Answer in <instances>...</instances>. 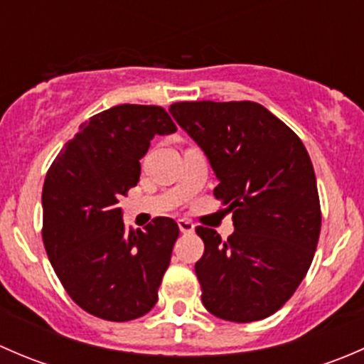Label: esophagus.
<instances>
[{
    "instance_id": "34e87169",
    "label": "esophagus",
    "mask_w": 364,
    "mask_h": 364,
    "mask_svg": "<svg viewBox=\"0 0 364 364\" xmlns=\"http://www.w3.org/2000/svg\"><path fill=\"white\" fill-rule=\"evenodd\" d=\"M178 227H179V230H181L183 234H192L193 229H196V225H193L190 220H185V218L178 220Z\"/></svg>"
}]
</instances>
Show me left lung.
<instances>
[{"instance_id": "1", "label": "left lung", "mask_w": 364, "mask_h": 364, "mask_svg": "<svg viewBox=\"0 0 364 364\" xmlns=\"http://www.w3.org/2000/svg\"><path fill=\"white\" fill-rule=\"evenodd\" d=\"M204 149L215 197L232 213L222 241L199 225L204 255L196 264L205 310L230 322H253L280 310L314 260L321 200L314 165L294 132L255 102H178L168 107Z\"/></svg>"}]
</instances>
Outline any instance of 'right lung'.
<instances>
[{
    "mask_svg": "<svg viewBox=\"0 0 364 364\" xmlns=\"http://www.w3.org/2000/svg\"><path fill=\"white\" fill-rule=\"evenodd\" d=\"M176 130L159 105H116L84 121L47 171L43 247L68 296L95 317L134 321L159 299L178 223L159 216L128 230L117 203L139 183L149 141Z\"/></svg>",
    "mask_w": 364,
    "mask_h": 364,
    "instance_id": "1",
    "label": "right lung"
}]
</instances>
